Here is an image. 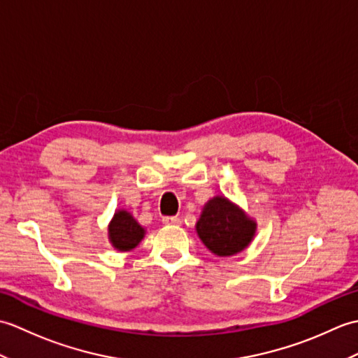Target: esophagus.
I'll use <instances>...</instances> for the list:
<instances>
[{"instance_id": "esophagus-1", "label": "esophagus", "mask_w": 358, "mask_h": 358, "mask_svg": "<svg viewBox=\"0 0 358 358\" xmlns=\"http://www.w3.org/2000/svg\"><path fill=\"white\" fill-rule=\"evenodd\" d=\"M163 223L164 224H169V226H180L181 224V218L180 217H164L163 218Z\"/></svg>"}]
</instances>
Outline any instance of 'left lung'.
<instances>
[{
	"label": "left lung",
	"mask_w": 358,
	"mask_h": 358,
	"mask_svg": "<svg viewBox=\"0 0 358 358\" xmlns=\"http://www.w3.org/2000/svg\"><path fill=\"white\" fill-rule=\"evenodd\" d=\"M195 231L212 254L232 257L252 243L257 222L224 195H215L203 206Z\"/></svg>",
	"instance_id": "left-lung-1"
}]
</instances>
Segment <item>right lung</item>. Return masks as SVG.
Wrapping results in <instances>:
<instances>
[{
  "label": "right lung",
  "mask_w": 358,
  "mask_h": 358,
  "mask_svg": "<svg viewBox=\"0 0 358 358\" xmlns=\"http://www.w3.org/2000/svg\"><path fill=\"white\" fill-rule=\"evenodd\" d=\"M146 229L126 209H117L108 224V238L120 252H129L140 245Z\"/></svg>",
  "instance_id": "obj_1"
}]
</instances>
